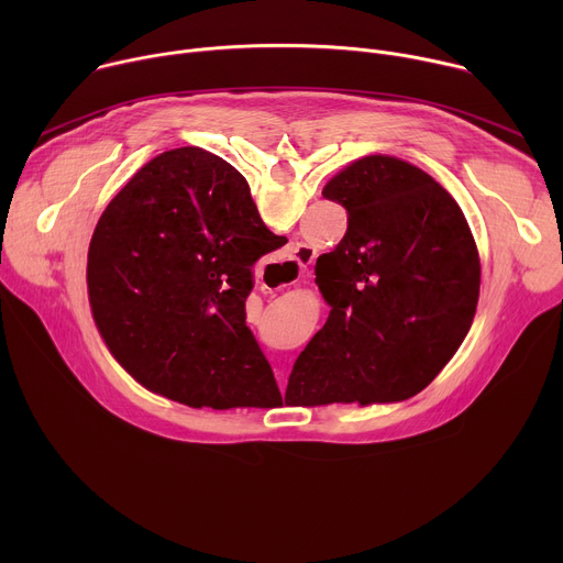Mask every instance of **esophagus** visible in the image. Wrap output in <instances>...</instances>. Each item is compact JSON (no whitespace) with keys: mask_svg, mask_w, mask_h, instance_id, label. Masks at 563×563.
Listing matches in <instances>:
<instances>
[{"mask_svg":"<svg viewBox=\"0 0 563 563\" xmlns=\"http://www.w3.org/2000/svg\"><path fill=\"white\" fill-rule=\"evenodd\" d=\"M313 258H316V250H313V247H309V245H298V247H294L289 263L280 265V267L274 272V278H285V280H289V278H294V272H296V267H298L296 280H300V274L307 272V267L313 263ZM280 287H285V285H280Z\"/></svg>","mask_w":563,"mask_h":563,"instance_id":"1","label":"esophagus"}]
</instances>
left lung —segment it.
Listing matches in <instances>:
<instances>
[{"label": "left lung", "instance_id": "obj_1", "mask_svg": "<svg viewBox=\"0 0 563 563\" xmlns=\"http://www.w3.org/2000/svg\"><path fill=\"white\" fill-rule=\"evenodd\" d=\"M323 196L347 211L339 247L316 261L330 316L298 354L285 404H380L428 387L459 350L481 263L454 198L426 172L367 155Z\"/></svg>", "mask_w": 563, "mask_h": 563}]
</instances>
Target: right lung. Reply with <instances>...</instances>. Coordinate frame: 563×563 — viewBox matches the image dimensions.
I'll use <instances>...</instances> for the list:
<instances>
[{
  "label": "right lung",
  "mask_w": 563,
  "mask_h": 563,
  "mask_svg": "<svg viewBox=\"0 0 563 563\" xmlns=\"http://www.w3.org/2000/svg\"><path fill=\"white\" fill-rule=\"evenodd\" d=\"M287 243L247 180L183 146L146 163L104 209L89 247V300L111 354L148 389L213 410L278 394L247 328L254 265Z\"/></svg>",
  "instance_id": "obj_1"
}]
</instances>
